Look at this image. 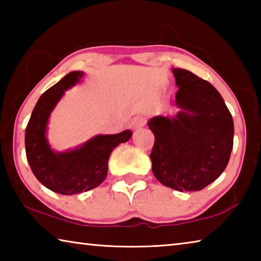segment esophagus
I'll return each instance as SVG.
<instances>
[{
	"label": "esophagus",
	"instance_id": "obj_1",
	"mask_svg": "<svg viewBox=\"0 0 261 261\" xmlns=\"http://www.w3.org/2000/svg\"><path fill=\"white\" fill-rule=\"evenodd\" d=\"M145 123H146V122H145L144 117L137 116L130 122V127L132 130H138V129H141V127L145 125Z\"/></svg>",
	"mask_w": 261,
	"mask_h": 261
}]
</instances>
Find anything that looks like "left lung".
<instances>
[{"label": "left lung", "instance_id": "8db88e82", "mask_svg": "<svg viewBox=\"0 0 261 261\" xmlns=\"http://www.w3.org/2000/svg\"><path fill=\"white\" fill-rule=\"evenodd\" d=\"M178 87L174 117L155 116L152 170L165 187L200 191L223 173L233 145L232 116L216 88L189 70L173 69Z\"/></svg>", "mask_w": 261, "mask_h": 261}]
</instances>
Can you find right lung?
Returning a JSON list of instances; mask_svg holds the SVG:
<instances>
[{"instance_id": "obj_1", "label": "right lung", "mask_w": 261, "mask_h": 261, "mask_svg": "<svg viewBox=\"0 0 261 261\" xmlns=\"http://www.w3.org/2000/svg\"><path fill=\"white\" fill-rule=\"evenodd\" d=\"M83 74L72 71L48 88L35 105L25 131L26 158L34 176L47 189L67 196L99 187L107 177L110 153L132 136L130 130L99 135L71 151H53L46 137L48 118L64 91L76 85Z\"/></svg>"}]
</instances>
